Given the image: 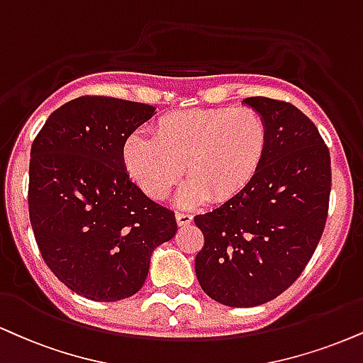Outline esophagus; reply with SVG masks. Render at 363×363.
I'll return each mask as SVG.
<instances>
[{"label": "esophagus", "instance_id": "1", "mask_svg": "<svg viewBox=\"0 0 363 363\" xmlns=\"http://www.w3.org/2000/svg\"><path fill=\"white\" fill-rule=\"evenodd\" d=\"M176 221L179 226H187L193 223V216L187 215V213H176Z\"/></svg>", "mask_w": 363, "mask_h": 363}]
</instances>
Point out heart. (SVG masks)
<instances>
[{"label":"heart","mask_w":363,"mask_h":363,"mask_svg":"<svg viewBox=\"0 0 363 363\" xmlns=\"http://www.w3.org/2000/svg\"><path fill=\"white\" fill-rule=\"evenodd\" d=\"M152 133L126 137L123 165L152 199H164L186 167L191 181L179 193L181 206L233 199L257 176L269 145L264 116L248 106L172 111L155 121Z\"/></svg>","instance_id":"b5f03b06"}]
</instances>
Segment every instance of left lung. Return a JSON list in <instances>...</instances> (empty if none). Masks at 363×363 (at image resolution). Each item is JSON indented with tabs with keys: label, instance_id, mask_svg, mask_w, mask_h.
Listing matches in <instances>:
<instances>
[{
	"label": "left lung",
	"instance_id": "obj_1",
	"mask_svg": "<svg viewBox=\"0 0 363 363\" xmlns=\"http://www.w3.org/2000/svg\"><path fill=\"white\" fill-rule=\"evenodd\" d=\"M243 103L269 128L259 172L233 199L194 216L204 235L196 276L209 298L231 308L272 301L301 276L325 230L331 191L330 150L316 125L291 103Z\"/></svg>",
	"mask_w": 363,
	"mask_h": 363
}]
</instances>
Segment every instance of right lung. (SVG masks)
Instances as JSON below:
<instances>
[{
    "label": "right lung",
    "instance_id": "obj_1",
    "mask_svg": "<svg viewBox=\"0 0 363 363\" xmlns=\"http://www.w3.org/2000/svg\"><path fill=\"white\" fill-rule=\"evenodd\" d=\"M150 104L81 96L47 118L30 150L28 215L42 259L69 289L120 301L142 289L155 247L176 235L174 211L126 174L121 147Z\"/></svg>",
    "mask_w": 363,
    "mask_h": 363
}]
</instances>
